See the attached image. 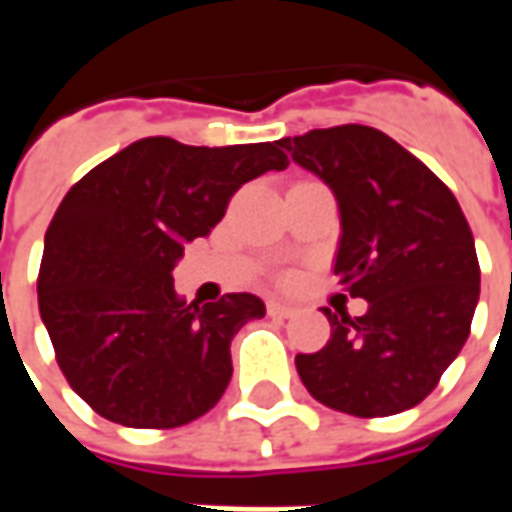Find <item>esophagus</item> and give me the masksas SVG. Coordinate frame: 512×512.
<instances>
[{
	"label": "esophagus",
	"mask_w": 512,
	"mask_h": 512,
	"mask_svg": "<svg viewBox=\"0 0 512 512\" xmlns=\"http://www.w3.org/2000/svg\"><path fill=\"white\" fill-rule=\"evenodd\" d=\"M268 315H271V318H293V315H296V307L282 304V301H268Z\"/></svg>",
	"instance_id": "esophagus-1"
}]
</instances>
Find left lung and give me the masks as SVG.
<instances>
[{
	"label": "left lung",
	"mask_w": 512,
	"mask_h": 512,
	"mask_svg": "<svg viewBox=\"0 0 512 512\" xmlns=\"http://www.w3.org/2000/svg\"><path fill=\"white\" fill-rule=\"evenodd\" d=\"M279 147L334 191L343 227L334 274L367 301L359 318L323 310L332 340L296 356L301 381L318 403L354 417L414 408L461 354L480 299L461 205L378 128H315Z\"/></svg>",
	"instance_id": "8db88e82"
}]
</instances>
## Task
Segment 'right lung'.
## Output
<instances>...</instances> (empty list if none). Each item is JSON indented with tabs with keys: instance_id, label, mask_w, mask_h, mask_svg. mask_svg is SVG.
<instances>
[{
	"instance_id": "add662e5",
	"label": "right lung",
	"mask_w": 512,
	"mask_h": 512,
	"mask_svg": "<svg viewBox=\"0 0 512 512\" xmlns=\"http://www.w3.org/2000/svg\"><path fill=\"white\" fill-rule=\"evenodd\" d=\"M285 167L279 142L147 136L65 194L46 230L38 304L62 376L93 411L126 428H178L219 403L230 343L266 304L252 293L186 304L172 268L222 222L235 191Z\"/></svg>"
}]
</instances>
